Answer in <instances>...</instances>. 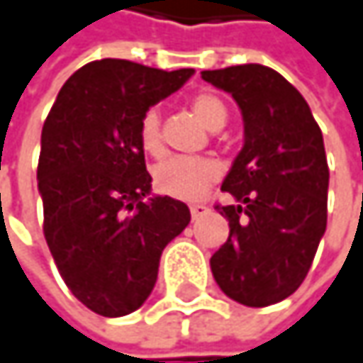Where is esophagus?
I'll return each mask as SVG.
<instances>
[{"label":"esophagus","mask_w":363,"mask_h":363,"mask_svg":"<svg viewBox=\"0 0 363 363\" xmlns=\"http://www.w3.org/2000/svg\"><path fill=\"white\" fill-rule=\"evenodd\" d=\"M208 212H210V210H208V206H203V203H193V206H191V218H193V220H199L201 216H206Z\"/></svg>","instance_id":"obj_1"}]
</instances>
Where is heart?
Returning <instances> with one entry per match:
<instances>
[{
  "mask_svg": "<svg viewBox=\"0 0 363 363\" xmlns=\"http://www.w3.org/2000/svg\"><path fill=\"white\" fill-rule=\"evenodd\" d=\"M193 114L201 120L210 130H220L226 124V106L210 93H199L191 101ZM139 143L149 155H160L164 151L162 141V122L155 108H149L139 122ZM220 168L208 157H184L174 155L164 160L153 170V184L160 193L177 199H197L206 189L218 179Z\"/></svg>",
  "mask_w": 363,
  "mask_h": 363,
  "instance_id": "heart-1",
  "label": "heart"
}]
</instances>
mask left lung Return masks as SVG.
<instances>
[{"instance_id": "8db88e82", "label": "left lung", "mask_w": 363, "mask_h": 363, "mask_svg": "<svg viewBox=\"0 0 363 363\" xmlns=\"http://www.w3.org/2000/svg\"><path fill=\"white\" fill-rule=\"evenodd\" d=\"M233 95L245 143L222 182L235 206H216L230 235L210 259L218 286L249 308L293 295L326 230L328 164L324 139L303 95L262 64L203 70Z\"/></svg>"}]
</instances>
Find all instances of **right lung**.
I'll use <instances>...</instances> for the list:
<instances>
[{
    "label": "right lung",
    "mask_w": 363,
    "mask_h": 363,
    "mask_svg": "<svg viewBox=\"0 0 363 363\" xmlns=\"http://www.w3.org/2000/svg\"><path fill=\"white\" fill-rule=\"evenodd\" d=\"M193 72L114 57L89 62L60 89L43 124V235L66 286L99 315H126L145 303L162 251L191 222L182 201L149 195L139 122Z\"/></svg>",
    "instance_id": "right-lung-1"
}]
</instances>
